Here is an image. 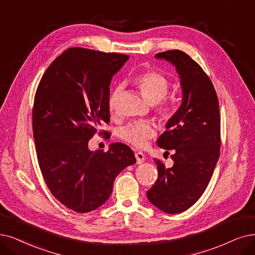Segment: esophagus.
<instances>
[{
  "instance_id": "esophagus-1",
  "label": "esophagus",
  "mask_w": 255,
  "mask_h": 255,
  "mask_svg": "<svg viewBox=\"0 0 255 255\" xmlns=\"http://www.w3.org/2000/svg\"><path fill=\"white\" fill-rule=\"evenodd\" d=\"M135 157H136V160H137L138 164H141L142 162L145 161V156H144L143 152H141V151H137L136 154H135Z\"/></svg>"
}]
</instances>
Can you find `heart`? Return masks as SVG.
<instances>
[{"label": "heart", "instance_id": "obj_1", "mask_svg": "<svg viewBox=\"0 0 255 255\" xmlns=\"http://www.w3.org/2000/svg\"><path fill=\"white\" fill-rule=\"evenodd\" d=\"M135 83L143 97L150 105L155 106L157 115L163 120L170 119L174 114V104L165 96L169 89L168 79L154 70H146L136 77ZM122 92V85L116 86L111 92L108 99V108L111 114L116 113ZM156 135V127L150 122H131L119 133L122 140L138 148H144L148 144V141Z\"/></svg>", "mask_w": 255, "mask_h": 255}]
</instances>
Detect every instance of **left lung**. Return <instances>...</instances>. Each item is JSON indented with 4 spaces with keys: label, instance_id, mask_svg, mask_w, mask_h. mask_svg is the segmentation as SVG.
<instances>
[{
    "label": "left lung",
    "instance_id": "1",
    "mask_svg": "<svg viewBox=\"0 0 255 255\" xmlns=\"http://www.w3.org/2000/svg\"><path fill=\"white\" fill-rule=\"evenodd\" d=\"M156 57L176 67L183 99L157 140L159 147L172 150L174 165L165 168L156 160L158 179L146 196L152 205L175 215L195 204L212 177L221 148L220 108L210 78L188 54L168 50Z\"/></svg>",
    "mask_w": 255,
    "mask_h": 255
}]
</instances>
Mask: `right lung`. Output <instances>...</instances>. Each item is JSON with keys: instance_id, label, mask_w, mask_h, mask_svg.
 Returning <instances> with one entry per match:
<instances>
[{"instance_id": "obj_1", "label": "right lung", "mask_w": 255, "mask_h": 255, "mask_svg": "<svg viewBox=\"0 0 255 255\" xmlns=\"http://www.w3.org/2000/svg\"><path fill=\"white\" fill-rule=\"evenodd\" d=\"M128 56L69 48L40 79L32 110L38 165L51 193L67 208L85 213L106 203L115 178L136 163L133 150L116 142L91 151L89 140L106 134L111 80Z\"/></svg>"}]
</instances>
